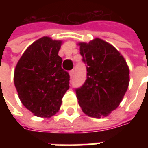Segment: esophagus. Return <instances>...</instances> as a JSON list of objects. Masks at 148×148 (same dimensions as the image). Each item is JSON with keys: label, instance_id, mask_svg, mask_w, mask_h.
<instances>
[{"label": "esophagus", "instance_id": "1", "mask_svg": "<svg viewBox=\"0 0 148 148\" xmlns=\"http://www.w3.org/2000/svg\"><path fill=\"white\" fill-rule=\"evenodd\" d=\"M69 74H70V77H71V78H72V77H74V71L72 70V71H71L70 72H69Z\"/></svg>", "mask_w": 148, "mask_h": 148}]
</instances>
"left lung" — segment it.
<instances>
[{
	"label": "left lung",
	"mask_w": 148,
	"mask_h": 148,
	"mask_svg": "<svg viewBox=\"0 0 148 148\" xmlns=\"http://www.w3.org/2000/svg\"><path fill=\"white\" fill-rule=\"evenodd\" d=\"M87 79L76 90L78 104L90 117L107 116L122 101L129 85V68L113 46L99 38L78 42Z\"/></svg>",
	"instance_id": "left-lung-1"
}]
</instances>
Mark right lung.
Listing matches in <instances>:
<instances>
[{"label": "right lung", "instance_id": "right-lung-1", "mask_svg": "<svg viewBox=\"0 0 148 148\" xmlns=\"http://www.w3.org/2000/svg\"><path fill=\"white\" fill-rule=\"evenodd\" d=\"M61 40L43 36L32 43L16 66L14 84L22 104L35 116L49 118L58 112L69 90L70 75L58 55Z\"/></svg>", "mask_w": 148, "mask_h": 148}]
</instances>
